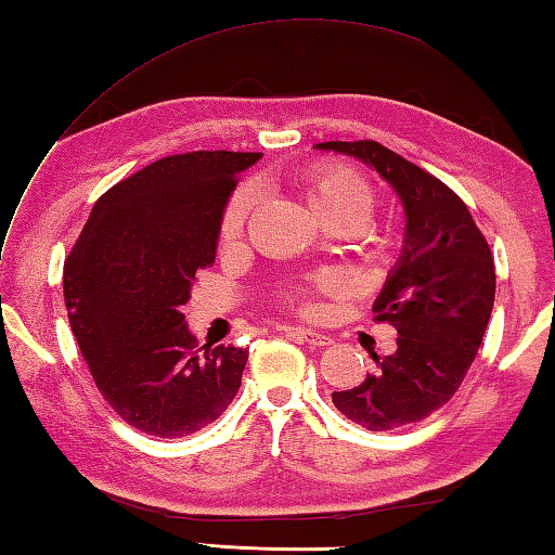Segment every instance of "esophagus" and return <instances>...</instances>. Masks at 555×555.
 <instances>
[{
  "label": "esophagus",
  "instance_id": "obj_1",
  "mask_svg": "<svg viewBox=\"0 0 555 555\" xmlns=\"http://www.w3.org/2000/svg\"><path fill=\"white\" fill-rule=\"evenodd\" d=\"M288 334H291V336H296V338H300V340H305V344L317 346V348H322V346H332V336H326V334H322V332H312V328L288 326Z\"/></svg>",
  "mask_w": 555,
  "mask_h": 555
}]
</instances>
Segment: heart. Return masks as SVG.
Instances as JSON below:
<instances>
[{"label":"heart","mask_w":555,"mask_h":555,"mask_svg":"<svg viewBox=\"0 0 555 555\" xmlns=\"http://www.w3.org/2000/svg\"><path fill=\"white\" fill-rule=\"evenodd\" d=\"M302 183L317 215H322V211H332V209H346V211H352V215H358L362 221H367L372 215V207H374L372 183L364 179L360 171L346 167V164H336V162L314 164V167L302 171ZM255 203H257V185L253 183H245L233 193L227 209H223L221 215L219 231L223 241L238 238L247 219H250ZM334 284H336L334 276H320L314 281V288L326 291ZM286 300L291 305H298V308L305 312H310L314 308L305 291L288 293Z\"/></svg>","instance_id":"obj_1"}]
</instances>
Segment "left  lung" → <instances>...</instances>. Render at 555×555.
<instances>
[{"instance_id":"left-lung-1","label":"left lung","mask_w":555,"mask_h":555,"mask_svg":"<svg viewBox=\"0 0 555 555\" xmlns=\"http://www.w3.org/2000/svg\"><path fill=\"white\" fill-rule=\"evenodd\" d=\"M317 150L358 157L391 183L405 209L403 253L379 296L374 322L391 324L396 352L334 405L360 427L391 431L429 417L463 384L485 338L496 296L489 243L467 205L436 176L376 140H328Z\"/></svg>"}]
</instances>
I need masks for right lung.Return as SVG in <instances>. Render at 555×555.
<instances>
[{
    "instance_id": "right-lung-1",
    "label": "right lung",
    "mask_w": 555,
    "mask_h": 555,
    "mask_svg": "<svg viewBox=\"0 0 555 555\" xmlns=\"http://www.w3.org/2000/svg\"><path fill=\"white\" fill-rule=\"evenodd\" d=\"M259 157L197 150L152 162L98 199L68 253L70 332L104 400L138 431L188 436L238 393L247 350L197 348L181 305L215 262L223 209Z\"/></svg>"
}]
</instances>
